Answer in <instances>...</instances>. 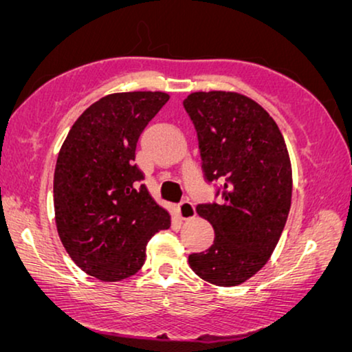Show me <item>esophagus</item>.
Instances as JSON below:
<instances>
[{
    "mask_svg": "<svg viewBox=\"0 0 352 352\" xmlns=\"http://www.w3.org/2000/svg\"><path fill=\"white\" fill-rule=\"evenodd\" d=\"M177 214H179V218L184 219V221L195 218V216H197L195 206L192 205V201H189V200L181 201V205L177 206Z\"/></svg>",
    "mask_w": 352,
    "mask_h": 352,
    "instance_id": "34e87169",
    "label": "esophagus"
}]
</instances>
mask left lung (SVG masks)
Wrapping results in <instances>:
<instances>
[{"label": "left lung", "mask_w": 352, "mask_h": 352, "mask_svg": "<svg viewBox=\"0 0 352 352\" xmlns=\"http://www.w3.org/2000/svg\"><path fill=\"white\" fill-rule=\"evenodd\" d=\"M208 181H224L223 201L199 205L214 243L189 256L197 276L235 287L269 261L292 205V162L274 118L234 91H197L184 100Z\"/></svg>", "instance_id": "obj_1"}]
</instances>
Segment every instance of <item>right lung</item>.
Here are the masks:
<instances>
[{
    "label": "right lung",
    "instance_id": "right-lung-1",
    "mask_svg": "<svg viewBox=\"0 0 352 352\" xmlns=\"http://www.w3.org/2000/svg\"><path fill=\"white\" fill-rule=\"evenodd\" d=\"M168 99L162 91L104 96L80 115L57 155V234L72 261L102 282L134 276L152 235L171 226L134 165L142 129Z\"/></svg>",
    "mask_w": 352,
    "mask_h": 352
}]
</instances>
